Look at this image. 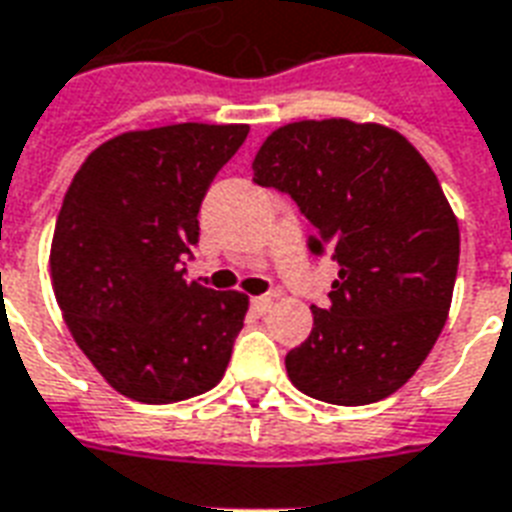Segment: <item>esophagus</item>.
<instances>
[{"mask_svg": "<svg viewBox=\"0 0 512 512\" xmlns=\"http://www.w3.org/2000/svg\"><path fill=\"white\" fill-rule=\"evenodd\" d=\"M272 304H275V299H272V296H256V299L251 301V310H253V315H267L269 310H272Z\"/></svg>", "mask_w": 512, "mask_h": 512, "instance_id": "obj_1", "label": "esophagus"}]
</instances>
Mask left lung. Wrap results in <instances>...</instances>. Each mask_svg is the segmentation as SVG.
Segmentation results:
<instances>
[{
	"mask_svg": "<svg viewBox=\"0 0 512 512\" xmlns=\"http://www.w3.org/2000/svg\"><path fill=\"white\" fill-rule=\"evenodd\" d=\"M253 181L291 194L334 253L326 307L285 355L293 387L334 406L387 398L417 374L449 318L459 224L425 157L376 122L301 120L277 128Z\"/></svg>",
	"mask_w": 512,
	"mask_h": 512,
	"instance_id": "obj_1",
	"label": "left lung"
}]
</instances>
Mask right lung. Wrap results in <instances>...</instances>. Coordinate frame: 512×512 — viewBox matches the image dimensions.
<instances>
[{"label":"right lung","mask_w":512,"mask_h":512,"mask_svg":"<svg viewBox=\"0 0 512 512\" xmlns=\"http://www.w3.org/2000/svg\"><path fill=\"white\" fill-rule=\"evenodd\" d=\"M248 125L130 130L90 152L63 197L50 275L63 320L114 390L176 403L221 382L248 296L186 283L202 197Z\"/></svg>","instance_id":"1"}]
</instances>
